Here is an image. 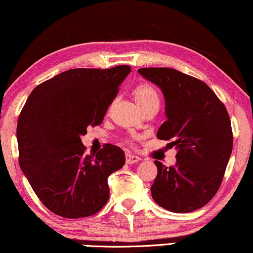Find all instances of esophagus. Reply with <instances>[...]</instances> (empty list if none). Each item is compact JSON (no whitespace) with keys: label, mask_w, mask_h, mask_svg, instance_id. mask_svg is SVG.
Wrapping results in <instances>:
<instances>
[{"label":"esophagus","mask_w":253,"mask_h":253,"mask_svg":"<svg viewBox=\"0 0 253 253\" xmlns=\"http://www.w3.org/2000/svg\"><path fill=\"white\" fill-rule=\"evenodd\" d=\"M139 160H140V159H139V156H137V155H132V154H126V164L137 163Z\"/></svg>","instance_id":"obj_1"}]
</instances>
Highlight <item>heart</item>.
Here are the masks:
<instances>
[{"mask_svg":"<svg viewBox=\"0 0 253 253\" xmlns=\"http://www.w3.org/2000/svg\"><path fill=\"white\" fill-rule=\"evenodd\" d=\"M132 96L140 111L153 105H159L160 102L156 90L148 83L138 84L132 91Z\"/></svg>","mask_w":253,"mask_h":253,"instance_id":"1","label":"heart"}]
</instances>
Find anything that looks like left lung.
<instances>
[{
	"mask_svg": "<svg viewBox=\"0 0 253 253\" xmlns=\"http://www.w3.org/2000/svg\"><path fill=\"white\" fill-rule=\"evenodd\" d=\"M166 100L167 121L157 138L175 147V164L155 161L152 197L177 213L195 211L215 195L233 149V132L225 105L206 83L172 68L138 69Z\"/></svg>",
	"mask_w": 253,
	"mask_h": 253,
	"instance_id": "left-lung-1",
	"label": "left lung"
}]
</instances>
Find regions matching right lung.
I'll use <instances>...</instances> for the list:
<instances>
[{
  "label": "right lung",
  "mask_w": 253,
  "mask_h": 253,
  "mask_svg": "<svg viewBox=\"0 0 253 253\" xmlns=\"http://www.w3.org/2000/svg\"><path fill=\"white\" fill-rule=\"evenodd\" d=\"M130 72V66L68 69L29 94L17 124L19 166L53 213L89 217L107 203L108 175L124 166L126 155L111 144L85 155L81 137L101 124Z\"/></svg>",
  "instance_id": "1"
}]
</instances>
